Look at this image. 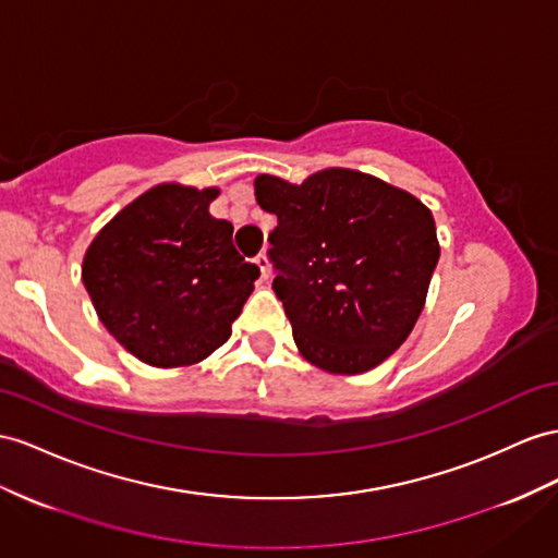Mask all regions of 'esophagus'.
I'll return each instance as SVG.
<instances>
[{
	"label": "esophagus",
	"instance_id": "obj_1",
	"mask_svg": "<svg viewBox=\"0 0 558 558\" xmlns=\"http://www.w3.org/2000/svg\"><path fill=\"white\" fill-rule=\"evenodd\" d=\"M254 264L259 266V270H262V278H264V280H268V278H270V262H268V256L262 252V254L256 256V259H254Z\"/></svg>",
	"mask_w": 558,
	"mask_h": 558
}]
</instances>
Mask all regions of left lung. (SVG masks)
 <instances>
[{"label": "left lung", "instance_id": "1", "mask_svg": "<svg viewBox=\"0 0 558 558\" xmlns=\"http://www.w3.org/2000/svg\"><path fill=\"white\" fill-rule=\"evenodd\" d=\"M276 214L274 292L294 344L330 375H361L403 344L440 256L434 214L412 193L363 171L330 167L302 183L254 179Z\"/></svg>", "mask_w": 558, "mask_h": 558}]
</instances>
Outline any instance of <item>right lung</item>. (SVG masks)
Returning a JSON list of instances; mask_svg holds the SVG:
<instances>
[{
    "label": "right lung",
    "instance_id": "add662e5",
    "mask_svg": "<svg viewBox=\"0 0 558 558\" xmlns=\"http://www.w3.org/2000/svg\"><path fill=\"white\" fill-rule=\"evenodd\" d=\"M219 189L157 183L120 209L84 252L82 282L106 330L153 367L205 361L226 344L259 278L214 219Z\"/></svg>",
    "mask_w": 558,
    "mask_h": 558
}]
</instances>
